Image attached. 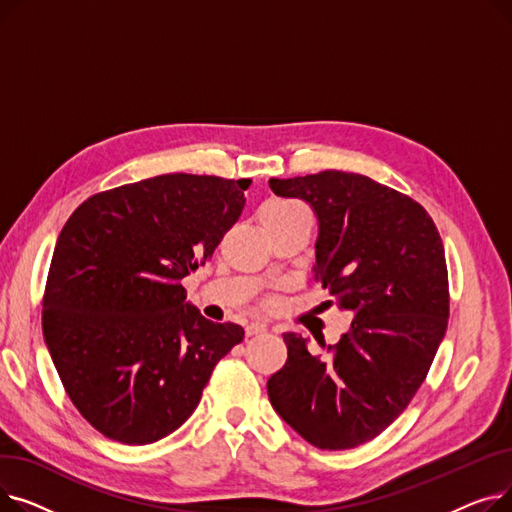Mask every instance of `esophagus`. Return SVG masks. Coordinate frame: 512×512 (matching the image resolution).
I'll return each instance as SVG.
<instances>
[{
  "label": "esophagus",
  "mask_w": 512,
  "mask_h": 512,
  "mask_svg": "<svg viewBox=\"0 0 512 512\" xmlns=\"http://www.w3.org/2000/svg\"><path fill=\"white\" fill-rule=\"evenodd\" d=\"M267 330L265 324H261V321H253V324L247 326V336H255V334H263Z\"/></svg>",
  "instance_id": "1"
}]
</instances>
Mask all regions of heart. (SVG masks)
Returning <instances> with one entry per match:
<instances>
[{
  "label": "heart",
  "mask_w": 512,
  "mask_h": 512,
  "mask_svg": "<svg viewBox=\"0 0 512 512\" xmlns=\"http://www.w3.org/2000/svg\"><path fill=\"white\" fill-rule=\"evenodd\" d=\"M297 207H301V205H297V203H292V201H270V203H265V205H263V209H261V215H263V213H278V211H290V209H297Z\"/></svg>",
  "instance_id": "1"
}]
</instances>
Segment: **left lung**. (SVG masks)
<instances>
[{"label":"left lung","instance_id":"left-lung-1","mask_svg":"<svg viewBox=\"0 0 512 512\" xmlns=\"http://www.w3.org/2000/svg\"><path fill=\"white\" fill-rule=\"evenodd\" d=\"M270 188L315 211V280L355 319L328 346L330 359L313 355L307 338L284 334L288 359L267 380V394L309 444L355 448L409 407L446 334L442 238L417 201L361 174L272 178Z\"/></svg>","mask_w":512,"mask_h":512}]
</instances>
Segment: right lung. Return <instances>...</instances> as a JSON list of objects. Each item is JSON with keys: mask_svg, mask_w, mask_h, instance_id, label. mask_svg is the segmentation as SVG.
Here are the masks:
<instances>
[{"mask_svg": "<svg viewBox=\"0 0 512 512\" xmlns=\"http://www.w3.org/2000/svg\"><path fill=\"white\" fill-rule=\"evenodd\" d=\"M249 184L155 176L89 197L62 228L43 336L72 405L105 438L141 446L172 434L245 338L186 303L182 280L238 222Z\"/></svg>", "mask_w": 512, "mask_h": 512, "instance_id": "add662e5", "label": "right lung"}]
</instances>
